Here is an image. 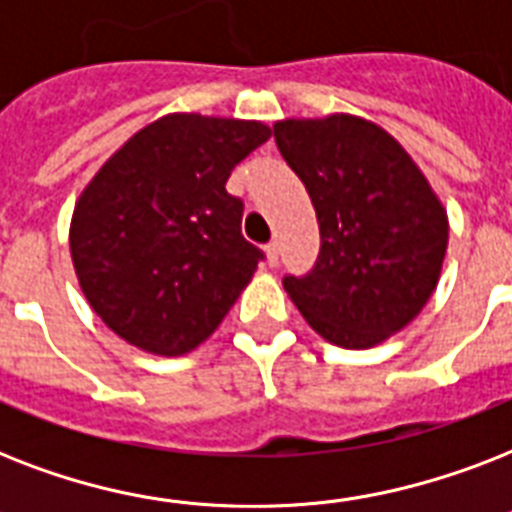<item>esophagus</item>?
Listing matches in <instances>:
<instances>
[{
	"mask_svg": "<svg viewBox=\"0 0 512 512\" xmlns=\"http://www.w3.org/2000/svg\"><path fill=\"white\" fill-rule=\"evenodd\" d=\"M265 263L271 265V268L279 265V244H276V241H271V244L265 247Z\"/></svg>",
	"mask_w": 512,
	"mask_h": 512,
	"instance_id": "esophagus-1",
	"label": "esophagus"
}]
</instances>
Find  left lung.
I'll list each match as a JSON object with an SVG mask.
<instances>
[{
	"mask_svg": "<svg viewBox=\"0 0 512 512\" xmlns=\"http://www.w3.org/2000/svg\"><path fill=\"white\" fill-rule=\"evenodd\" d=\"M273 138L321 231L313 271L284 279L289 300L332 345L374 348L436 292L449 244L444 204L404 146L364 116L281 119Z\"/></svg>",
	"mask_w": 512,
	"mask_h": 512,
	"instance_id": "1",
	"label": "left lung"
}]
</instances>
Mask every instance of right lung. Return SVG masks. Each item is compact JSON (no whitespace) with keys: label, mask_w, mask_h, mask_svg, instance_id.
Segmentation results:
<instances>
[{"label":"right lung","mask_w":512,"mask_h":512,"mask_svg":"<svg viewBox=\"0 0 512 512\" xmlns=\"http://www.w3.org/2000/svg\"><path fill=\"white\" fill-rule=\"evenodd\" d=\"M271 138L255 119L167 114L138 130L76 199L68 247L114 335L185 356L231 311L263 252L241 236L231 170Z\"/></svg>","instance_id":"1"}]
</instances>
